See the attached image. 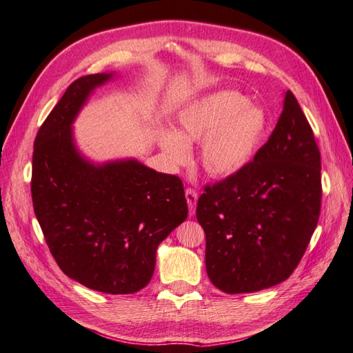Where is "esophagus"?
I'll return each instance as SVG.
<instances>
[{
    "instance_id": "1",
    "label": "esophagus",
    "mask_w": 353,
    "mask_h": 353,
    "mask_svg": "<svg viewBox=\"0 0 353 353\" xmlns=\"http://www.w3.org/2000/svg\"><path fill=\"white\" fill-rule=\"evenodd\" d=\"M185 199H187V203H189V211H190V216H193V214H194V210H196L198 193L194 192L193 189H187V190H185Z\"/></svg>"
}]
</instances>
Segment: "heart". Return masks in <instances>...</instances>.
<instances>
[{
  "mask_svg": "<svg viewBox=\"0 0 353 353\" xmlns=\"http://www.w3.org/2000/svg\"><path fill=\"white\" fill-rule=\"evenodd\" d=\"M269 116L243 93L222 89L207 93L178 113L175 131L161 128L157 140L168 160L181 166L189 145L201 143L199 159L210 176L230 178L248 168L268 136Z\"/></svg>",
  "mask_w": 353,
  "mask_h": 353,
  "instance_id": "b5f03b06",
  "label": "heart"
}]
</instances>
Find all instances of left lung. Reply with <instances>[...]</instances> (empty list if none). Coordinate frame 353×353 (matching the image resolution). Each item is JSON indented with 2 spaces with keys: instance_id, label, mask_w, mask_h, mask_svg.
I'll return each instance as SVG.
<instances>
[{
  "instance_id": "1",
  "label": "left lung",
  "mask_w": 353,
  "mask_h": 353,
  "mask_svg": "<svg viewBox=\"0 0 353 353\" xmlns=\"http://www.w3.org/2000/svg\"><path fill=\"white\" fill-rule=\"evenodd\" d=\"M322 201L320 152L290 90L275 130L237 175L207 185L196 207L211 283L252 293L292 275L314 232Z\"/></svg>"
}]
</instances>
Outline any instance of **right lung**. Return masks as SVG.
I'll use <instances>...</instances> for the list:
<instances>
[{"instance_id":"obj_1","label":"right lung","mask_w":353,"mask_h":353,"mask_svg":"<svg viewBox=\"0 0 353 353\" xmlns=\"http://www.w3.org/2000/svg\"><path fill=\"white\" fill-rule=\"evenodd\" d=\"M114 72L84 75L66 89L34 140L31 196L65 275L108 294L148 285L160 243L187 219L183 181L136 159L104 163L78 150L72 125Z\"/></svg>"}]
</instances>
